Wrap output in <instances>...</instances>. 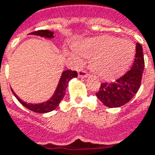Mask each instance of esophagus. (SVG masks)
Returning a JSON list of instances; mask_svg holds the SVG:
<instances>
[{"label": "esophagus", "instance_id": "1", "mask_svg": "<svg viewBox=\"0 0 155 155\" xmlns=\"http://www.w3.org/2000/svg\"><path fill=\"white\" fill-rule=\"evenodd\" d=\"M78 75H79V77L81 78H87L88 76V73L86 70H84V69H79Z\"/></svg>", "mask_w": 155, "mask_h": 155}]
</instances>
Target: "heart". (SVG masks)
<instances>
[{"instance_id": "1", "label": "heart", "mask_w": 155, "mask_h": 155, "mask_svg": "<svg viewBox=\"0 0 155 155\" xmlns=\"http://www.w3.org/2000/svg\"><path fill=\"white\" fill-rule=\"evenodd\" d=\"M76 51L81 56L91 57L90 68L99 76L112 79L130 66L136 55V46L131 41L104 35L82 41Z\"/></svg>"}]
</instances>
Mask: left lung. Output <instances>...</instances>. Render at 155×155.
<instances>
[{"instance_id": "obj_1", "label": "left lung", "mask_w": 155, "mask_h": 155, "mask_svg": "<svg viewBox=\"0 0 155 155\" xmlns=\"http://www.w3.org/2000/svg\"><path fill=\"white\" fill-rule=\"evenodd\" d=\"M136 49V58L130 70L114 82L102 83L96 93L97 98L107 107H120L127 104L140 88L145 64L142 46L137 43Z\"/></svg>"}]
</instances>
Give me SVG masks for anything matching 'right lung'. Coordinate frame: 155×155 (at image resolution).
I'll return each instance as SVG.
<instances>
[{"label":"right lung","mask_w":155,"mask_h":155,"mask_svg":"<svg viewBox=\"0 0 155 155\" xmlns=\"http://www.w3.org/2000/svg\"><path fill=\"white\" fill-rule=\"evenodd\" d=\"M30 35H36V36H40V37H45L47 38H54V33L53 31H51L49 30H39V31H36L29 33ZM77 77V72L76 71H72L70 69L65 70L62 72L61 79L59 81L58 86L56 89L55 94H53V96L51 97L49 100H47L45 102H43L41 104H31V103H26L23 101L22 99H20L17 96V94L14 93L12 90L14 95L16 97V99L19 101V103L24 105L25 107H26L27 109L31 110V111H34L37 113H46V112H50L51 110H55L59 105L66 92V88L68 87V81L72 79V78Z\"/></svg>","instance_id":"obj_1"}]
</instances>
